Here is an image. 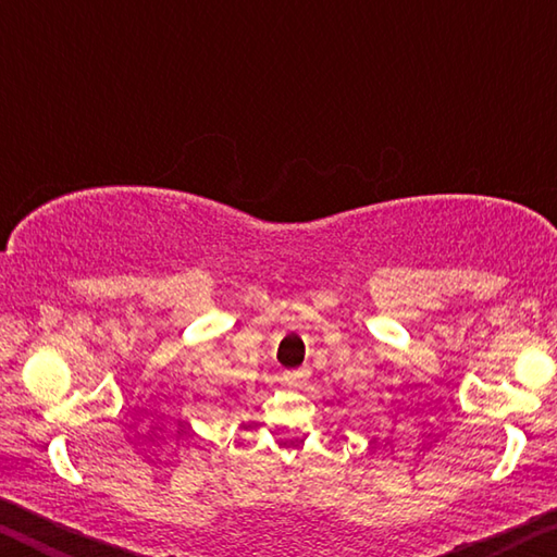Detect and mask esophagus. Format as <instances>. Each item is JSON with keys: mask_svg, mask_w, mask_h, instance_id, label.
I'll use <instances>...</instances> for the list:
<instances>
[{"mask_svg": "<svg viewBox=\"0 0 557 557\" xmlns=\"http://www.w3.org/2000/svg\"><path fill=\"white\" fill-rule=\"evenodd\" d=\"M309 379V371L307 369H297V371H285L282 373V381H285L287 385H292V388H301V385L307 383Z\"/></svg>", "mask_w": 557, "mask_h": 557, "instance_id": "34e87169", "label": "esophagus"}]
</instances>
